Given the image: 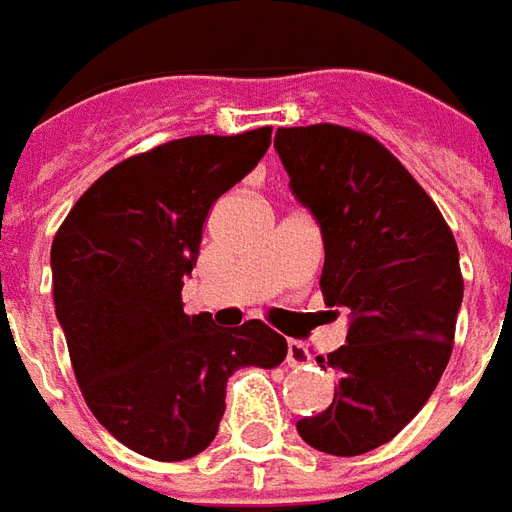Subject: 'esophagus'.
Listing matches in <instances>:
<instances>
[{
	"label": "esophagus",
	"instance_id": "1",
	"mask_svg": "<svg viewBox=\"0 0 512 512\" xmlns=\"http://www.w3.org/2000/svg\"><path fill=\"white\" fill-rule=\"evenodd\" d=\"M308 358H311V355H308L306 344L295 342V339L286 344V364H289V366L308 364Z\"/></svg>",
	"mask_w": 512,
	"mask_h": 512
}]
</instances>
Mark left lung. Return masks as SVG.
I'll return each mask as SVG.
<instances>
[{"label": "left lung", "mask_w": 512, "mask_h": 512, "mask_svg": "<svg viewBox=\"0 0 512 512\" xmlns=\"http://www.w3.org/2000/svg\"><path fill=\"white\" fill-rule=\"evenodd\" d=\"M275 151L320 223L325 306L350 314L347 344L328 355L339 372L333 402L297 433L328 455H364L422 411L447 369L463 303L458 245L433 198L375 137L336 123L292 126L275 132Z\"/></svg>", "instance_id": "left-lung-1"}]
</instances>
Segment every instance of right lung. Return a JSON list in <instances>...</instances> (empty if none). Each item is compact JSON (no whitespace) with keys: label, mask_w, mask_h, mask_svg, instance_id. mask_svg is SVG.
I'll return each mask as SVG.
<instances>
[{"label":"right lung","mask_w":512,"mask_h":512,"mask_svg":"<svg viewBox=\"0 0 512 512\" xmlns=\"http://www.w3.org/2000/svg\"><path fill=\"white\" fill-rule=\"evenodd\" d=\"M270 134H195L123 159L54 234V311L76 383L93 416L146 458L204 452L228 378L286 358V339L262 320L220 328L181 303L209 209L259 165Z\"/></svg>","instance_id":"add662e5"}]
</instances>
